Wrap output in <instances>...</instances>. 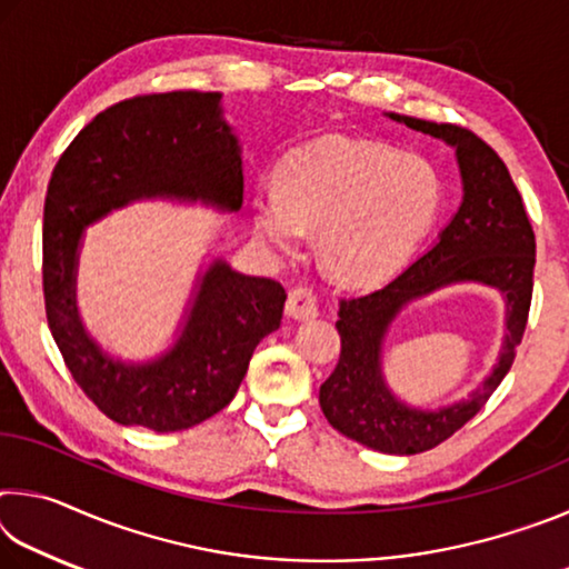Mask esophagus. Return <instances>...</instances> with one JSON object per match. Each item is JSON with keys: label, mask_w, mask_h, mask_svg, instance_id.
<instances>
[{"label": "esophagus", "mask_w": 569, "mask_h": 569, "mask_svg": "<svg viewBox=\"0 0 569 569\" xmlns=\"http://www.w3.org/2000/svg\"><path fill=\"white\" fill-rule=\"evenodd\" d=\"M286 313L296 321H308L319 316V298H316L313 288L308 286H296L291 293H288L286 301Z\"/></svg>", "instance_id": "1"}]
</instances>
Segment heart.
<instances>
[{
    "instance_id": "obj_1",
    "label": "heart",
    "mask_w": 569,
    "mask_h": 569,
    "mask_svg": "<svg viewBox=\"0 0 569 569\" xmlns=\"http://www.w3.org/2000/svg\"><path fill=\"white\" fill-rule=\"evenodd\" d=\"M278 190L256 192V236L296 253L319 230L326 268L346 283H373L407 261L441 203L429 160L383 142L326 134L276 170Z\"/></svg>"
}]
</instances>
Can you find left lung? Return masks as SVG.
<instances>
[{
    "label": "left lung",
    "mask_w": 569,
    "mask_h": 569,
    "mask_svg": "<svg viewBox=\"0 0 569 569\" xmlns=\"http://www.w3.org/2000/svg\"><path fill=\"white\" fill-rule=\"evenodd\" d=\"M389 118L457 150L465 198L437 243L423 250L407 271L379 291L343 298L336 321L341 356L331 377L321 383L319 403L323 417L343 437L383 455H419L465 427L512 369L532 303L535 230L502 158L475 132L397 112H389ZM469 280L492 284L506 296L508 333L500 361L467 402L437 412L407 408L382 381V336L413 297Z\"/></svg>",
    "instance_id": "obj_1"
}]
</instances>
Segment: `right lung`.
Returning <instances> with one entry per match:
<instances>
[{"instance_id": "right-lung-1", "label": "right lung", "mask_w": 569, "mask_h": 569, "mask_svg": "<svg viewBox=\"0 0 569 569\" xmlns=\"http://www.w3.org/2000/svg\"><path fill=\"white\" fill-rule=\"evenodd\" d=\"M142 198L243 206L240 146L220 112V92L138 94L112 104L57 160L44 200V311L77 387L124 427L180 431L233 401L258 341L281 326L286 291L218 258L200 276L170 351L148 363L112 359L77 313V253L84 228Z\"/></svg>"}]
</instances>
